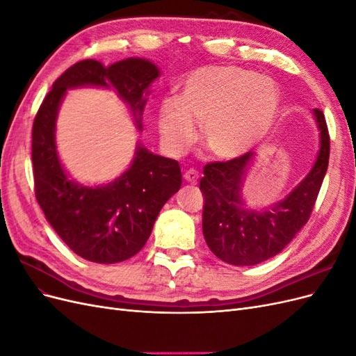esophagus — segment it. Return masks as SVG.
I'll return each instance as SVG.
<instances>
[{
	"instance_id": "esophagus-1",
	"label": "esophagus",
	"mask_w": 356,
	"mask_h": 356,
	"mask_svg": "<svg viewBox=\"0 0 356 356\" xmlns=\"http://www.w3.org/2000/svg\"><path fill=\"white\" fill-rule=\"evenodd\" d=\"M184 179L187 181V182H191V184H196L197 182V179H199V172L196 170V169H187L186 172H184Z\"/></svg>"
}]
</instances>
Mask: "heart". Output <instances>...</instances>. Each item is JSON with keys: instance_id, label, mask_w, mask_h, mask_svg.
<instances>
[{"instance_id": "obj_1", "label": "heart", "mask_w": 356, "mask_h": 356, "mask_svg": "<svg viewBox=\"0 0 356 356\" xmlns=\"http://www.w3.org/2000/svg\"><path fill=\"white\" fill-rule=\"evenodd\" d=\"M281 101V89L267 75L238 65L200 67L182 80L178 99L161 102V141L179 154L195 141V124L202 123L200 139L213 157L238 159L270 131Z\"/></svg>"}]
</instances>
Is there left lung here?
Masks as SVG:
<instances>
[{"instance_id": "left-lung-1", "label": "left lung", "mask_w": 356, "mask_h": 356, "mask_svg": "<svg viewBox=\"0 0 356 356\" xmlns=\"http://www.w3.org/2000/svg\"><path fill=\"white\" fill-rule=\"evenodd\" d=\"M321 148L307 177L275 207L264 211L243 208L241 187L252 159L246 153L203 168V236L220 260L233 266H254L281 252L309 221L324 181L330 159V134L324 113L314 110Z\"/></svg>"}]
</instances>
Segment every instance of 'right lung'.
<instances>
[{"label":"right lung","instance_id":"1","mask_svg":"<svg viewBox=\"0 0 356 356\" xmlns=\"http://www.w3.org/2000/svg\"><path fill=\"white\" fill-rule=\"evenodd\" d=\"M159 77L154 63L131 58L110 67L95 59L74 63L53 83L32 126L35 197L59 238L84 260L113 264L143 250L160 209L181 187L177 160L138 147L134 163L114 182L84 187L63 170L55 144V126L67 89L79 86L114 88L129 104L141 129L144 92Z\"/></svg>","mask_w":356,"mask_h":356}]
</instances>
